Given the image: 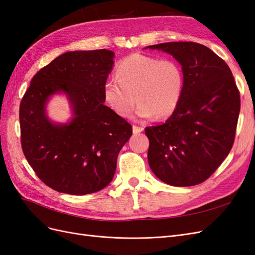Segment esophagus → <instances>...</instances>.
Instances as JSON below:
<instances>
[{
  "instance_id": "34e87169",
  "label": "esophagus",
  "mask_w": 255,
  "mask_h": 255,
  "mask_svg": "<svg viewBox=\"0 0 255 255\" xmlns=\"http://www.w3.org/2000/svg\"><path fill=\"white\" fill-rule=\"evenodd\" d=\"M143 130H144V128L141 127V126H135V125L132 126V131H133V133H140V132L143 131Z\"/></svg>"
}]
</instances>
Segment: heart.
Instances as JSON below:
<instances>
[{
    "label": "heart",
    "mask_w": 255,
    "mask_h": 255,
    "mask_svg": "<svg viewBox=\"0 0 255 255\" xmlns=\"http://www.w3.org/2000/svg\"><path fill=\"white\" fill-rule=\"evenodd\" d=\"M184 86V72L177 62L133 53L118 64L116 80L106 81L104 99L124 119L132 113L136 99L140 118L165 120L178 109Z\"/></svg>",
    "instance_id": "b5f03b06"
}]
</instances>
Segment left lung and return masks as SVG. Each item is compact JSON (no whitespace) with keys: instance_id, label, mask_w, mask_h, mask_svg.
<instances>
[{"instance_id":"left-lung-1","label":"left lung","mask_w":255,"mask_h":255,"mask_svg":"<svg viewBox=\"0 0 255 255\" xmlns=\"http://www.w3.org/2000/svg\"><path fill=\"white\" fill-rule=\"evenodd\" d=\"M171 54L184 72L176 112L162 125L145 128L148 163L163 183L188 187L205 181L227 158L235 140L241 95L228 64L192 41L147 46Z\"/></svg>"}]
</instances>
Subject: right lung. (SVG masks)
<instances>
[{"instance_id":"1","label":"right lung","mask_w":255,"mask_h":255,"mask_svg":"<svg viewBox=\"0 0 255 255\" xmlns=\"http://www.w3.org/2000/svg\"><path fill=\"white\" fill-rule=\"evenodd\" d=\"M110 50L70 51L36 74L21 100L23 154L43 184L74 195L97 192L111 183L119 152L132 126L105 106L104 86L113 68ZM67 95L73 119L51 122L45 112L55 93Z\"/></svg>"}]
</instances>
